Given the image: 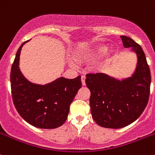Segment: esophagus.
Here are the masks:
<instances>
[{
	"instance_id": "1",
	"label": "esophagus",
	"mask_w": 155,
	"mask_h": 155,
	"mask_svg": "<svg viewBox=\"0 0 155 155\" xmlns=\"http://www.w3.org/2000/svg\"><path fill=\"white\" fill-rule=\"evenodd\" d=\"M81 80H82V85H85V76H82V77H81Z\"/></svg>"
}]
</instances>
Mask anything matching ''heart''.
I'll return each instance as SVG.
<instances>
[{
	"label": "heart",
	"instance_id": "heart-1",
	"mask_svg": "<svg viewBox=\"0 0 155 155\" xmlns=\"http://www.w3.org/2000/svg\"><path fill=\"white\" fill-rule=\"evenodd\" d=\"M108 46L105 44H100L94 47L80 51L76 54V58L80 61H92L104 57L107 54Z\"/></svg>",
	"mask_w": 155,
	"mask_h": 155
}]
</instances>
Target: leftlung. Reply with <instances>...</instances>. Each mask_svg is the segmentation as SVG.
Instances as JSON below:
<instances>
[{"mask_svg":"<svg viewBox=\"0 0 155 155\" xmlns=\"http://www.w3.org/2000/svg\"><path fill=\"white\" fill-rule=\"evenodd\" d=\"M125 48L137 54V65L131 77L119 81L104 73H88L85 83L91 91L92 118L98 125L118 129L135 121L145 110L150 94L151 73L141 46L121 36Z\"/></svg>","mask_w":155,"mask_h":155,"instance_id":"8db88e82","label":"left lung"}]
</instances>
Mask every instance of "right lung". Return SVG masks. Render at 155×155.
<instances>
[{"label":"right lung","mask_w":155,"mask_h":155,"mask_svg":"<svg viewBox=\"0 0 155 155\" xmlns=\"http://www.w3.org/2000/svg\"><path fill=\"white\" fill-rule=\"evenodd\" d=\"M28 41L20 46L11 68L12 101L18 114L30 124L54 129L66 121L70 104L82 87L81 76L73 79L61 77L45 85L31 83L18 67L21 47Z\"/></svg>","instance_id":"obj_1"}]
</instances>
